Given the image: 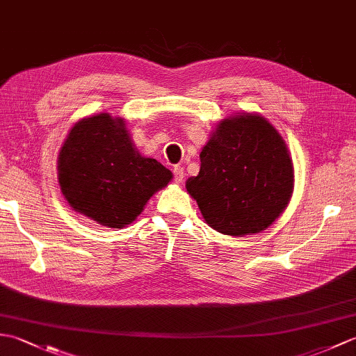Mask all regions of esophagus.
<instances>
[{
	"label": "esophagus",
	"instance_id": "1",
	"mask_svg": "<svg viewBox=\"0 0 356 356\" xmlns=\"http://www.w3.org/2000/svg\"><path fill=\"white\" fill-rule=\"evenodd\" d=\"M184 168L180 165H174V168H172V174H174V182L176 184H182V180H184Z\"/></svg>",
	"mask_w": 356,
	"mask_h": 356
}]
</instances>
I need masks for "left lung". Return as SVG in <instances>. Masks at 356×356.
Returning a JSON list of instances; mask_svg holds the SVG:
<instances>
[{
  "label": "left lung",
  "instance_id": "left-lung-1",
  "mask_svg": "<svg viewBox=\"0 0 356 356\" xmlns=\"http://www.w3.org/2000/svg\"><path fill=\"white\" fill-rule=\"evenodd\" d=\"M293 166L282 136L266 119L240 115L217 125L186 190L202 216L226 236L266 229L289 203Z\"/></svg>",
  "mask_w": 356,
  "mask_h": 356
}]
</instances>
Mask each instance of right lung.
I'll return each instance as SVG.
<instances>
[{
  "mask_svg": "<svg viewBox=\"0 0 356 356\" xmlns=\"http://www.w3.org/2000/svg\"><path fill=\"white\" fill-rule=\"evenodd\" d=\"M58 170L70 207L110 228L130 225L172 177L156 159L142 157L124 120L107 113L82 119L72 128Z\"/></svg>",
  "mask_w": 356,
  "mask_h": 356,
  "instance_id": "add662e5",
  "label": "right lung"
}]
</instances>
